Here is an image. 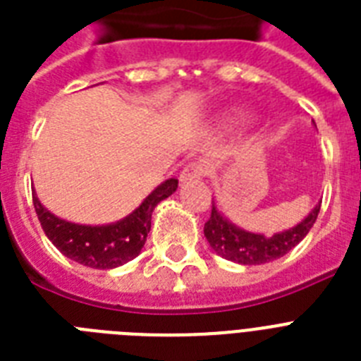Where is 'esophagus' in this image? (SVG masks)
Segmentation results:
<instances>
[{
	"label": "esophagus",
	"mask_w": 361,
	"mask_h": 361,
	"mask_svg": "<svg viewBox=\"0 0 361 361\" xmlns=\"http://www.w3.org/2000/svg\"><path fill=\"white\" fill-rule=\"evenodd\" d=\"M206 174V166L202 163H191L187 164L185 169L181 170L180 174V181L181 183H187V181H192V180H198V178H202Z\"/></svg>",
	"instance_id": "esophagus-1"
}]
</instances>
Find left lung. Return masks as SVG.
<instances>
[{
    "label": "left lung",
    "mask_w": 361,
    "mask_h": 361,
    "mask_svg": "<svg viewBox=\"0 0 361 361\" xmlns=\"http://www.w3.org/2000/svg\"><path fill=\"white\" fill-rule=\"evenodd\" d=\"M320 204H317L305 219L294 225L288 231L275 232L274 236H264L258 232H249L234 225L228 217L221 214L217 204H212V217L204 225V236L209 247L226 260L243 266L271 262L275 258L285 257L286 252L307 236L311 226L319 217Z\"/></svg>",
    "instance_id": "1"
}]
</instances>
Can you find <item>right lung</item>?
I'll return each mask as SVG.
<instances>
[{"instance_id":"right-lung-1","label":"right lung","mask_w":361,"mask_h":361,"mask_svg":"<svg viewBox=\"0 0 361 361\" xmlns=\"http://www.w3.org/2000/svg\"><path fill=\"white\" fill-rule=\"evenodd\" d=\"M178 189V180L169 178L147 195L127 217L110 225H78L59 219L48 212L33 189V206L48 240L71 260L87 268L112 269L140 255L152 228V214L161 200Z\"/></svg>"}]
</instances>
